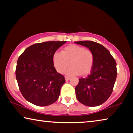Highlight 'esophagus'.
I'll use <instances>...</instances> for the list:
<instances>
[{
    "mask_svg": "<svg viewBox=\"0 0 133 133\" xmlns=\"http://www.w3.org/2000/svg\"><path fill=\"white\" fill-rule=\"evenodd\" d=\"M65 79H66V81H68L70 79V77L68 76H65Z\"/></svg>",
    "mask_w": 133,
    "mask_h": 133,
    "instance_id": "esophagus-1",
    "label": "esophagus"
}]
</instances>
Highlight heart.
Instances as JSON below:
<instances>
[{"instance_id": "1", "label": "heart", "mask_w": 133, "mask_h": 133, "mask_svg": "<svg viewBox=\"0 0 133 133\" xmlns=\"http://www.w3.org/2000/svg\"><path fill=\"white\" fill-rule=\"evenodd\" d=\"M53 62L59 73L67 70L68 75L85 76L93 69L94 55L90 49L77 44H70L63 49L62 52H56L53 56Z\"/></svg>"}]
</instances>
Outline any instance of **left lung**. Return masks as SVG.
<instances>
[{
  "mask_svg": "<svg viewBox=\"0 0 133 133\" xmlns=\"http://www.w3.org/2000/svg\"><path fill=\"white\" fill-rule=\"evenodd\" d=\"M75 43L90 49L94 55L90 75L80 78L76 87V97L87 106H98L109 98L113 90L117 73L116 60L110 51L98 43L89 40Z\"/></svg>",
  "mask_w": 133,
  "mask_h": 133,
  "instance_id": "8db88e82",
  "label": "left lung"
}]
</instances>
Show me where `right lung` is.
Returning a JSON list of instances; mask_svg holds the SVG:
<instances>
[{
  "label": "right lung",
  "mask_w": 133,
  "mask_h": 133,
  "mask_svg": "<svg viewBox=\"0 0 133 133\" xmlns=\"http://www.w3.org/2000/svg\"><path fill=\"white\" fill-rule=\"evenodd\" d=\"M66 41H51L29 46L19 56L16 77L24 98L38 106H46L57 101L64 77L54 67L53 56Z\"/></svg>",
  "instance_id": "obj_1"
}]
</instances>
